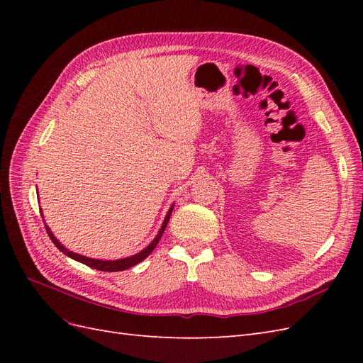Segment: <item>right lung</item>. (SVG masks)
<instances>
[{"label": "right lung", "instance_id": "1", "mask_svg": "<svg viewBox=\"0 0 363 363\" xmlns=\"http://www.w3.org/2000/svg\"><path fill=\"white\" fill-rule=\"evenodd\" d=\"M171 212H172V207L169 208V212H168L167 218H164V221H163V224H162V228H160V232L157 233L156 239L152 240V242H151L145 250H142L140 252H138V255H135V256L125 257V259H119V260H96V259H89V257H84V256H80V255H75V252H72V251L65 248V247L59 242V240H57L56 238H54V235L50 232V228H48L47 225H45V227H47V232H48L50 239L52 240V244L56 245V247L63 252V255H67L68 257H71V259H74V260H77V262H82V263H84V265L91 267V268H94V269L107 271V272H116V271H124V269H127V268H131V267L138 265L139 262H142L145 257H148V256L151 255V251L155 250L156 245L159 244V240H160V238H162V235H163V232H164V228H167V224H168V221H169Z\"/></svg>", "mask_w": 363, "mask_h": 363}]
</instances>
